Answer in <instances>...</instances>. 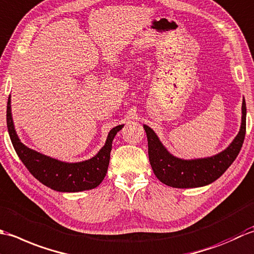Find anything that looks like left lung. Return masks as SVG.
<instances>
[{"label":"left lung","instance_id":"1","mask_svg":"<svg viewBox=\"0 0 254 254\" xmlns=\"http://www.w3.org/2000/svg\"><path fill=\"white\" fill-rule=\"evenodd\" d=\"M246 101H242L240 131L224 151L210 158L183 160L171 154L164 148L151 128L143 125L148 139L149 161L153 173L165 185L177 189L199 188L220 178L239 154L246 136Z\"/></svg>","mask_w":254,"mask_h":254}]
</instances>
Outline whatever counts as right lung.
<instances>
[{"instance_id":"right-lung-1","label":"right lung","mask_w":254,"mask_h":254,"mask_svg":"<svg viewBox=\"0 0 254 254\" xmlns=\"http://www.w3.org/2000/svg\"><path fill=\"white\" fill-rule=\"evenodd\" d=\"M11 112V97H8L6 123L13 147L25 167L39 182L51 190L69 193L95 189L102 183L110 164L113 139L124 125L112 129L108 133L104 147L98 151L95 157L86 161L68 163L41 154L20 142L15 131Z\"/></svg>"}]
</instances>
